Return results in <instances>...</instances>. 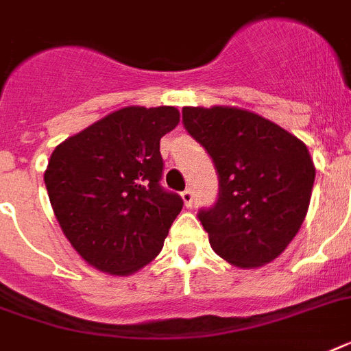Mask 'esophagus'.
I'll return each instance as SVG.
<instances>
[{
  "mask_svg": "<svg viewBox=\"0 0 351 351\" xmlns=\"http://www.w3.org/2000/svg\"><path fill=\"white\" fill-rule=\"evenodd\" d=\"M182 200L186 204L187 208H191L193 206V191L191 189H186V191H182Z\"/></svg>",
  "mask_w": 351,
  "mask_h": 351,
  "instance_id": "1",
  "label": "esophagus"
}]
</instances>
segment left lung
Instances as JSON below:
<instances>
[{
  "instance_id": "1",
  "label": "left lung",
  "mask_w": 351,
  "mask_h": 351,
  "mask_svg": "<svg viewBox=\"0 0 351 351\" xmlns=\"http://www.w3.org/2000/svg\"><path fill=\"white\" fill-rule=\"evenodd\" d=\"M182 121L219 173V200L198 211L215 253L239 267L275 261L310 206L315 165L304 142L239 107H184Z\"/></svg>"
}]
</instances>
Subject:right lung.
<instances>
[{"label":"right lung","mask_w":351,"mask_h":351,"mask_svg":"<svg viewBox=\"0 0 351 351\" xmlns=\"http://www.w3.org/2000/svg\"><path fill=\"white\" fill-rule=\"evenodd\" d=\"M178 121L176 107H123L52 151L51 206L71 245L96 269L131 275L164 247L184 200L160 186V138Z\"/></svg>","instance_id":"obj_1"}]
</instances>
